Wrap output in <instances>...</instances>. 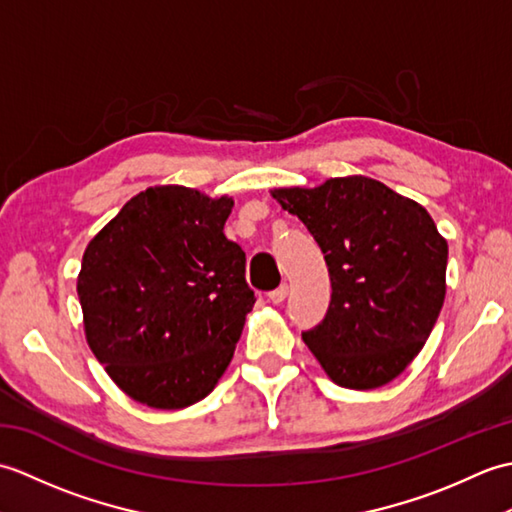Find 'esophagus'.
I'll return each mask as SVG.
<instances>
[{
  "instance_id": "34e87169",
  "label": "esophagus",
  "mask_w": 512,
  "mask_h": 512,
  "mask_svg": "<svg viewBox=\"0 0 512 512\" xmlns=\"http://www.w3.org/2000/svg\"><path fill=\"white\" fill-rule=\"evenodd\" d=\"M288 284H281L279 288H275L273 292H268V301H273V303H284L286 301V297H288Z\"/></svg>"
}]
</instances>
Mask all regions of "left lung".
Here are the masks:
<instances>
[{
    "label": "left lung",
    "instance_id": "1",
    "mask_svg": "<svg viewBox=\"0 0 512 512\" xmlns=\"http://www.w3.org/2000/svg\"><path fill=\"white\" fill-rule=\"evenodd\" d=\"M273 198L306 224L332 281L330 308L303 341L336 385H387L442 310L449 248L438 226L424 206L365 176L277 189Z\"/></svg>",
    "mask_w": 512,
    "mask_h": 512
}]
</instances>
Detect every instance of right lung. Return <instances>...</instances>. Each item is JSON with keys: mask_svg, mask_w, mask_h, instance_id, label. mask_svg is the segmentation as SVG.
I'll list each match as a JSON object with an SVG mask.
<instances>
[{"mask_svg": "<svg viewBox=\"0 0 512 512\" xmlns=\"http://www.w3.org/2000/svg\"><path fill=\"white\" fill-rule=\"evenodd\" d=\"M231 209V198L154 187L85 248V336L114 383L147 407L193 405L231 363L255 303L246 253L224 235Z\"/></svg>", "mask_w": 512, "mask_h": 512, "instance_id": "1", "label": "right lung"}]
</instances>
